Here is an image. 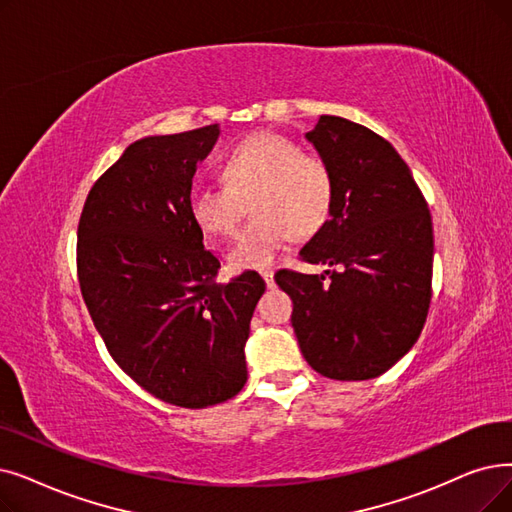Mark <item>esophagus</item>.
Returning <instances> with one entry per match:
<instances>
[{
    "instance_id": "34e87169",
    "label": "esophagus",
    "mask_w": 512,
    "mask_h": 512,
    "mask_svg": "<svg viewBox=\"0 0 512 512\" xmlns=\"http://www.w3.org/2000/svg\"><path fill=\"white\" fill-rule=\"evenodd\" d=\"M261 278L265 280V284H268V288H274V286H276V280H274V272H272V270H261Z\"/></svg>"
}]
</instances>
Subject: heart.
<instances>
[{
    "label": "heart",
    "mask_w": 512,
    "mask_h": 512,
    "mask_svg": "<svg viewBox=\"0 0 512 512\" xmlns=\"http://www.w3.org/2000/svg\"><path fill=\"white\" fill-rule=\"evenodd\" d=\"M219 173L226 186L196 188L188 211L205 236H232L251 201L255 219L230 251L232 270L268 268L295 234H316L335 203L328 163L278 133H255L240 142Z\"/></svg>",
    "instance_id": "heart-1"
}]
</instances>
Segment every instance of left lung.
<instances>
[{
  "instance_id": "8db88e82",
  "label": "left lung",
  "mask_w": 512,
  "mask_h": 512,
  "mask_svg": "<svg viewBox=\"0 0 512 512\" xmlns=\"http://www.w3.org/2000/svg\"><path fill=\"white\" fill-rule=\"evenodd\" d=\"M335 175L326 224L299 251L323 274L280 270L307 364L335 381H368L418 341L431 303L433 221L410 167L381 136L322 115L305 133Z\"/></svg>"
}]
</instances>
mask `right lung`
Instances as JSON below:
<instances>
[{"instance_id":"add662e5","label":"right lung","mask_w":512,"mask_h":512,"mask_svg":"<svg viewBox=\"0 0 512 512\" xmlns=\"http://www.w3.org/2000/svg\"><path fill=\"white\" fill-rule=\"evenodd\" d=\"M219 125L148 136L125 148L87 194L77 232L83 301L113 360L142 389L207 408L247 383L244 345L265 282H217L188 211L196 163Z\"/></svg>"}]
</instances>
